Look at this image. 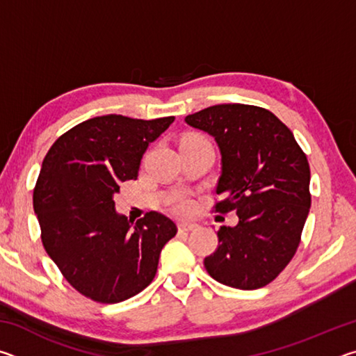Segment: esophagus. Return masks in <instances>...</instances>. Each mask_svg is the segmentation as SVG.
I'll return each mask as SVG.
<instances>
[{"instance_id":"1","label":"esophagus","mask_w":356,"mask_h":356,"mask_svg":"<svg viewBox=\"0 0 356 356\" xmlns=\"http://www.w3.org/2000/svg\"><path fill=\"white\" fill-rule=\"evenodd\" d=\"M196 227H197V225H195V222H180L179 231L191 232V231H196Z\"/></svg>"}]
</instances>
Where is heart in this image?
<instances>
[{
    "label": "heart",
    "instance_id": "b5f03b06",
    "mask_svg": "<svg viewBox=\"0 0 356 356\" xmlns=\"http://www.w3.org/2000/svg\"><path fill=\"white\" fill-rule=\"evenodd\" d=\"M172 207H174V210H176L177 213H180V215H186V213H190V212H191L193 204H191V201L188 200V197L180 195V196H176V197H174V201H172Z\"/></svg>",
    "mask_w": 356,
    "mask_h": 356
}]
</instances>
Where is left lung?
Masks as SVG:
<instances>
[{
	"instance_id": "left-lung-1",
	"label": "left lung",
	"mask_w": 356,
	"mask_h": 356,
	"mask_svg": "<svg viewBox=\"0 0 356 356\" xmlns=\"http://www.w3.org/2000/svg\"><path fill=\"white\" fill-rule=\"evenodd\" d=\"M185 122L215 138L221 176L213 210L236 212L238 225L221 226L218 248L204 259L221 284L254 291L292 261L311 207L309 163L293 134L261 106L225 104L188 114Z\"/></svg>"
}]
</instances>
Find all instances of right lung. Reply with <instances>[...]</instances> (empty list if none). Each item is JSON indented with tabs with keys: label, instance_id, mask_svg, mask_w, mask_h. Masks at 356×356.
<instances>
[{
	"label": "right lung",
	"instance_id": "add662e5",
	"mask_svg": "<svg viewBox=\"0 0 356 356\" xmlns=\"http://www.w3.org/2000/svg\"><path fill=\"white\" fill-rule=\"evenodd\" d=\"M174 122L106 114L65 131L48 150L33 193L40 238L75 291L119 303L155 278L160 251L177 234L168 216L118 215L113 195L138 177L150 143Z\"/></svg>",
	"mask_w": 356,
	"mask_h": 356
}]
</instances>
